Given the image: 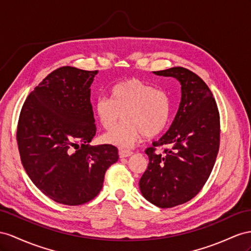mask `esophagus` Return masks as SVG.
<instances>
[{
	"mask_svg": "<svg viewBox=\"0 0 251 251\" xmlns=\"http://www.w3.org/2000/svg\"><path fill=\"white\" fill-rule=\"evenodd\" d=\"M119 155H120V158H127V157H130L132 155V151H127V150H121L119 151Z\"/></svg>",
	"mask_w": 251,
	"mask_h": 251,
	"instance_id": "obj_1",
	"label": "esophagus"
}]
</instances>
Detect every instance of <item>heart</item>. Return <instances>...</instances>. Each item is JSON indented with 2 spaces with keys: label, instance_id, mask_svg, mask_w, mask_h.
<instances>
[{
  "label": "heart",
  "instance_id": "1",
  "mask_svg": "<svg viewBox=\"0 0 251 251\" xmlns=\"http://www.w3.org/2000/svg\"><path fill=\"white\" fill-rule=\"evenodd\" d=\"M111 99L100 98L94 104L95 115L106 130L123 123L104 134L102 140L110 145L128 149L141 136L147 139L159 136L168 127L172 104L169 95L137 77L118 82L111 88Z\"/></svg>",
  "mask_w": 251,
  "mask_h": 251
}]
</instances>
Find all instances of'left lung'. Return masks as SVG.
Instances as JSON below:
<instances>
[{"label":"left lung","instance_id":"1","mask_svg":"<svg viewBox=\"0 0 251 251\" xmlns=\"http://www.w3.org/2000/svg\"><path fill=\"white\" fill-rule=\"evenodd\" d=\"M153 73L180 82L181 101L170 129L145 151L150 161L139 185L150 202L172 208L191 201L207 182L220 149V113L209 87L192 71L175 67ZM160 146L170 149L157 154Z\"/></svg>","mask_w":251,"mask_h":251}]
</instances>
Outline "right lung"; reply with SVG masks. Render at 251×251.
Returning <instances> with one entry per match:
<instances>
[{
	"label": "right lung",
	"mask_w": 251,
	"mask_h": 251,
	"mask_svg": "<svg viewBox=\"0 0 251 251\" xmlns=\"http://www.w3.org/2000/svg\"><path fill=\"white\" fill-rule=\"evenodd\" d=\"M98 73L73 67L53 71L27 96L19 118L25 172L44 195L62 204L92 201L119 159L113 145H89L96 133L90 87Z\"/></svg>",
	"instance_id": "1"
}]
</instances>
